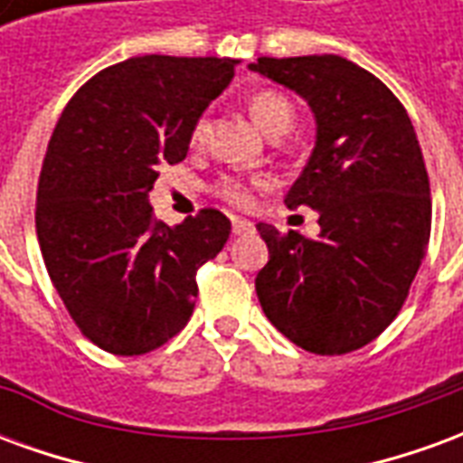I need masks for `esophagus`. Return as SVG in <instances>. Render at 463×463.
Returning a JSON list of instances; mask_svg holds the SVG:
<instances>
[{"label":"esophagus","instance_id":"1","mask_svg":"<svg viewBox=\"0 0 463 463\" xmlns=\"http://www.w3.org/2000/svg\"><path fill=\"white\" fill-rule=\"evenodd\" d=\"M255 225L245 218H232V235H252Z\"/></svg>","mask_w":463,"mask_h":463}]
</instances>
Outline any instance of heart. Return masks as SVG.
<instances>
[{
	"instance_id": "obj_1",
	"label": "heart",
	"mask_w": 463,
	"mask_h": 463,
	"mask_svg": "<svg viewBox=\"0 0 463 463\" xmlns=\"http://www.w3.org/2000/svg\"><path fill=\"white\" fill-rule=\"evenodd\" d=\"M250 116L252 121L260 126L262 131L270 133L275 128H290L292 123V104L290 99L280 91H272V89H262V91H255L250 96ZM205 128H208V118L205 116H198V121L193 123L191 141L201 143L203 136H205ZM265 178L262 175H252V178H241V175H225L218 183V195L222 201L232 203L238 208H245L252 203V193L265 185Z\"/></svg>"
}]
</instances>
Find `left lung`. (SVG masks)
Returning <instances> with one entry per match:
<instances>
[{"instance_id":"left-lung-1","label":"left lung","mask_w":463,"mask_h":463,"mask_svg":"<svg viewBox=\"0 0 463 463\" xmlns=\"http://www.w3.org/2000/svg\"><path fill=\"white\" fill-rule=\"evenodd\" d=\"M248 69L302 96L317 126L285 205L317 211L320 235L258 222L270 252L258 300L298 347L347 354L397 317L427 252L431 198L417 133L397 96L342 56H260Z\"/></svg>"}]
</instances>
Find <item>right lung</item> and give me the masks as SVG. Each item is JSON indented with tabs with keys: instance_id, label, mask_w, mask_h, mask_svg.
I'll return each mask as SVG.
<instances>
[{
	"instance_id": "add662e5",
	"label": "right lung",
	"mask_w": 463,
	"mask_h": 463,
	"mask_svg": "<svg viewBox=\"0 0 463 463\" xmlns=\"http://www.w3.org/2000/svg\"><path fill=\"white\" fill-rule=\"evenodd\" d=\"M238 59L136 56L89 79L59 116L36 191V235L66 310L89 340L133 357L188 325L195 272L231 235L205 208L165 225L148 193L181 163L193 123L228 89Z\"/></svg>"
}]
</instances>
